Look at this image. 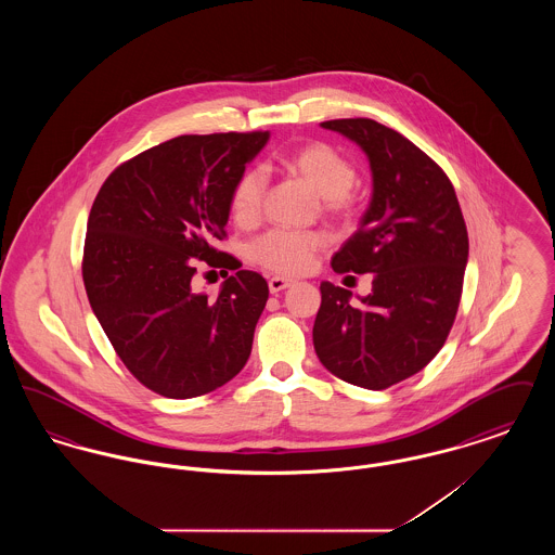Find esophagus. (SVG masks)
Masks as SVG:
<instances>
[{"instance_id": "obj_1", "label": "esophagus", "mask_w": 555, "mask_h": 555, "mask_svg": "<svg viewBox=\"0 0 555 555\" xmlns=\"http://www.w3.org/2000/svg\"><path fill=\"white\" fill-rule=\"evenodd\" d=\"M287 287H291V281H287V279H283V276H272L270 281H268V289H270V293H281V291L287 289Z\"/></svg>"}]
</instances>
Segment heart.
Returning a JSON list of instances; mask_svg holds the SVG:
<instances>
[{"label":"heart","instance_id":"obj_1","mask_svg":"<svg viewBox=\"0 0 555 555\" xmlns=\"http://www.w3.org/2000/svg\"><path fill=\"white\" fill-rule=\"evenodd\" d=\"M283 166L293 177L301 179L322 195V206L335 216H351L356 211V197L351 185L356 183V164L341 154L337 147L312 141L283 159ZM266 175L258 168L245 170L231 191V214L238 224H256L266 197ZM328 245L324 233L310 231H287L272 229L249 245V258L254 264L262 266L268 272L297 276L310 270L314 258Z\"/></svg>","mask_w":555,"mask_h":555}]
</instances>
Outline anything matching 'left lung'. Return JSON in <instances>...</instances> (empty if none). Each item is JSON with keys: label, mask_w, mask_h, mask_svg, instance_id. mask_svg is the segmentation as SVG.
<instances>
[{"label": "left lung", "mask_w": 555, "mask_h": 555, "mask_svg": "<svg viewBox=\"0 0 555 555\" xmlns=\"http://www.w3.org/2000/svg\"><path fill=\"white\" fill-rule=\"evenodd\" d=\"M322 127L356 141L372 168L369 210L331 266L374 279L362 306H351L344 287L320 285L314 349L345 383L380 391L421 372L448 341L468 231L446 170L410 139L370 118Z\"/></svg>", "instance_id": "left-lung-1"}]
</instances>
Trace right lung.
I'll use <instances>...</instances> for the list:
<instances>
[{
    "label": "right lung",
    "mask_w": 555,
    "mask_h": 555,
    "mask_svg": "<svg viewBox=\"0 0 555 555\" xmlns=\"http://www.w3.org/2000/svg\"><path fill=\"white\" fill-rule=\"evenodd\" d=\"M268 132L181 134L116 166L87 220L82 283L109 344L158 396L189 399L245 366L268 283L231 274L218 297L193 289L197 262L238 268L220 251L231 191Z\"/></svg>",
    "instance_id": "obj_1"
}]
</instances>
